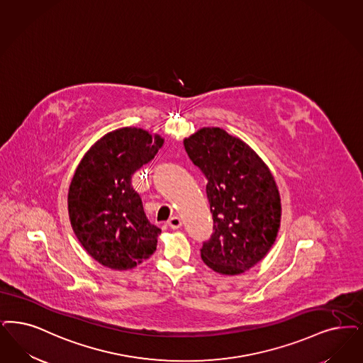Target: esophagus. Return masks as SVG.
<instances>
[{
	"instance_id": "obj_1",
	"label": "esophagus",
	"mask_w": 363,
	"mask_h": 363,
	"mask_svg": "<svg viewBox=\"0 0 363 363\" xmlns=\"http://www.w3.org/2000/svg\"><path fill=\"white\" fill-rule=\"evenodd\" d=\"M167 224H169V227H170V228H173V230H178V228H181V225H182V220L178 218V216H173V218H170V220L167 221Z\"/></svg>"
}]
</instances>
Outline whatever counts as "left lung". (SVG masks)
I'll use <instances>...</instances> for the list:
<instances>
[{
    "label": "left lung",
    "mask_w": 363,
    "mask_h": 363,
    "mask_svg": "<svg viewBox=\"0 0 363 363\" xmlns=\"http://www.w3.org/2000/svg\"><path fill=\"white\" fill-rule=\"evenodd\" d=\"M190 160L206 177L213 233L201 258L223 276L254 267L276 242L281 199L258 154L221 128H201L184 140Z\"/></svg>",
    "instance_id": "8db88e82"
}]
</instances>
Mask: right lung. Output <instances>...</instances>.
<instances>
[{"mask_svg":"<svg viewBox=\"0 0 363 363\" xmlns=\"http://www.w3.org/2000/svg\"><path fill=\"white\" fill-rule=\"evenodd\" d=\"M163 139L125 127L104 135L74 173L67 203L74 233L87 254L113 270H128L157 250L160 230L145 218L132 174L152 160Z\"/></svg>","mask_w":363,"mask_h":363,"instance_id":"add662e5","label":"right lung"}]
</instances>
